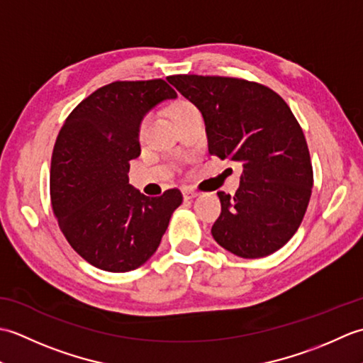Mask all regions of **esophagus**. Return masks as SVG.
I'll use <instances>...</instances> for the list:
<instances>
[{
	"mask_svg": "<svg viewBox=\"0 0 363 363\" xmlns=\"http://www.w3.org/2000/svg\"><path fill=\"white\" fill-rule=\"evenodd\" d=\"M182 195H184V199H186V201H189V199H194V198L198 196L196 191L191 190V189H184L182 190Z\"/></svg>",
	"mask_w": 363,
	"mask_h": 363,
	"instance_id": "1",
	"label": "esophagus"
}]
</instances>
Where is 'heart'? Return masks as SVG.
<instances>
[{"label": "heart", "instance_id": "heart-1", "mask_svg": "<svg viewBox=\"0 0 363 363\" xmlns=\"http://www.w3.org/2000/svg\"><path fill=\"white\" fill-rule=\"evenodd\" d=\"M195 109V106L191 104V103H189V101H177V103H174L173 104V107H172V118L174 120V118H177V117H181V115H184L186 112H189V111H194ZM143 126L145 125H142V129H143Z\"/></svg>", "mask_w": 363, "mask_h": 363}]
</instances>
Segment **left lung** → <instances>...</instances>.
Instances as JSON below:
<instances>
[{"instance_id":"1","label":"left lung","mask_w":363,"mask_h":363,"mask_svg":"<svg viewBox=\"0 0 363 363\" xmlns=\"http://www.w3.org/2000/svg\"><path fill=\"white\" fill-rule=\"evenodd\" d=\"M167 79L201 112L209 152L243 167L235 195L218 191L215 242L243 259L281 250L303 221L313 187L309 148L287 103L272 89L245 79L198 74Z\"/></svg>"}]
</instances>
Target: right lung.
<instances>
[{"mask_svg": "<svg viewBox=\"0 0 363 363\" xmlns=\"http://www.w3.org/2000/svg\"><path fill=\"white\" fill-rule=\"evenodd\" d=\"M177 98L164 79L117 81L94 91L68 115L51 159V204L72 248L90 265L126 273L159 248L181 206L177 189L150 198L129 184L140 156L143 117Z\"/></svg>", "mask_w": 363, "mask_h": 363, "instance_id": "1", "label": "right lung"}]
</instances>
